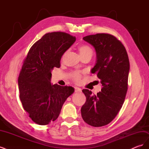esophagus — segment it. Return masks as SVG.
Instances as JSON below:
<instances>
[{"mask_svg":"<svg viewBox=\"0 0 149 149\" xmlns=\"http://www.w3.org/2000/svg\"><path fill=\"white\" fill-rule=\"evenodd\" d=\"M74 91L76 93H81V89L78 87H74Z\"/></svg>","mask_w":149,"mask_h":149,"instance_id":"obj_1","label":"esophagus"}]
</instances>
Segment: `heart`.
Masks as SVG:
<instances>
[{"instance_id":"1","label":"heart","mask_w":149,"mask_h":149,"mask_svg":"<svg viewBox=\"0 0 149 149\" xmlns=\"http://www.w3.org/2000/svg\"><path fill=\"white\" fill-rule=\"evenodd\" d=\"M78 50L81 56H85V55H91L92 56L93 52L91 47L86 45H80L78 47ZM72 78H73L76 81H79L81 78V74L77 71L73 72L71 74Z\"/></svg>"}]
</instances>
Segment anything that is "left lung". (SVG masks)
I'll return each instance as SVG.
<instances>
[{"label": "left lung", "mask_w": 149, "mask_h": 149, "mask_svg": "<svg viewBox=\"0 0 149 149\" xmlns=\"http://www.w3.org/2000/svg\"><path fill=\"white\" fill-rule=\"evenodd\" d=\"M83 40L95 49L96 63L91 73L97 75L102 87L96 95L89 89L82 90L86 101L81 112L85 123L101 127L116 118L124 102L128 86L129 57L123 44L112 35L97 33L86 36Z\"/></svg>", "instance_id": "1"}]
</instances>
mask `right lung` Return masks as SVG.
I'll list each match as a JSON object with an SVG mask.
<instances>
[{
  "instance_id": "obj_1",
  "label": "right lung",
  "mask_w": 149,
  "mask_h": 149,
  "mask_svg": "<svg viewBox=\"0 0 149 149\" xmlns=\"http://www.w3.org/2000/svg\"><path fill=\"white\" fill-rule=\"evenodd\" d=\"M73 36L61 31L44 35L30 49L18 78L20 99L34 123L47 125L59 116L66 99L74 89L51 84L52 70L60 67L64 53L75 42Z\"/></svg>"
}]
</instances>
